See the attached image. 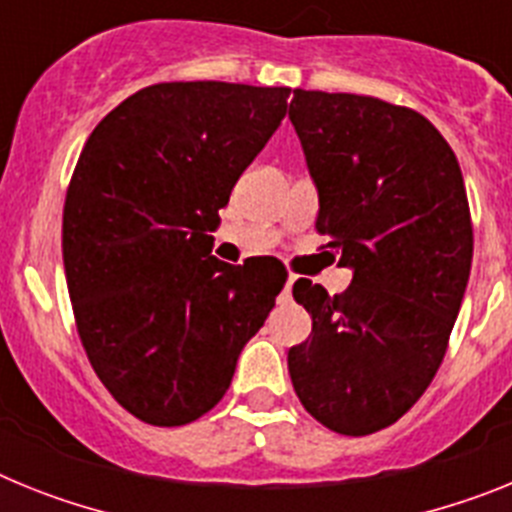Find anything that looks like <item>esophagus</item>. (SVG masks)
I'll return each mask as SVG.
<instances>
[{"instance_id": "34e87169", "label": "esophagus", "mask_w": 512, "mask_h": 512, "mask_svg": "<svg viewBox=\"0 0 512 512\" xmlns=\"http://www.w3.org/2000/svg\"><path fill=\"white\" fill-rule=\"evenodd\" d=\"M295 282H297L295 274H289V279H287V284H284V292H282V297H279V302L292 300V287H295Z\"/></svg>"}]
</instances>
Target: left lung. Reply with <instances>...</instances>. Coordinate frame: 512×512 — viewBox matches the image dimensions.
<instances>
[{"label": "left lung", "mask_w": 512, "mask_h": 512, "mask_svg": "<svg viewBox=\"0 0 512 512\" xmlns=\"http://www.w3.org/2000/svg\"><path fill=\"white\" fill-rule=\"evenodd\" d=\"M289 120L318 184L315 230L354 269L333 297L295 282L312 333L289 348V377L318 423L369 436L413 408L449 348L474 248L464 176L410 107L295 89Z\"/></svg>", "instance_id": "left-lung-1"}]
</instances>
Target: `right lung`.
<instances>
[{"label":"right lung","mask_w":512,"mask_h":512,"mask_svg":"<svg viewBox=\"0 0 512 512\" xmlns=\"http://www.w3.org/2000/svg\"><path fill=\"white\" fill-rule=\"evenodd\" d=\"M287 87L164 81L99 122L63 205V269L99 382L174 428L223 400L287 282L282 261L225 264L210 233L287 115Z\"/></svg>","instance_id":"obj_1"}]
</instances>
